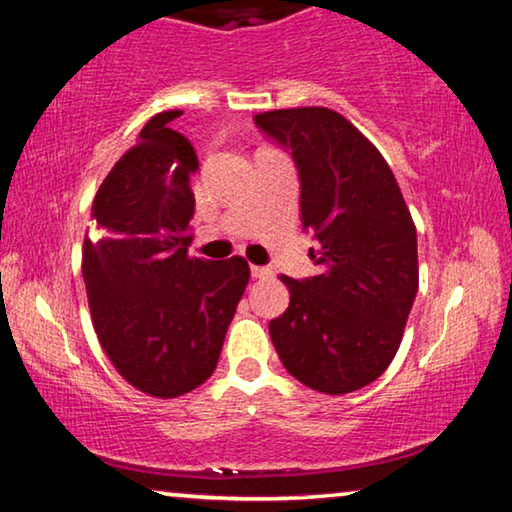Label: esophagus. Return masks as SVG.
Here are the masks:
<instances>
[{"instance_id": "34e87169", "label": "esophagus", "mask_w": 512, "mask_h": 512, "mask_svg": "<svg viewBox=\"0 0 512 512\" xmlns=\"http://www.w3.org/2000/svg\"><path fill=\"white\" fill-rule=\"evenodd\" d=\"M250 276L253 278H269L271 271L266 266H250Z\"/></svg>"}]
</instances>
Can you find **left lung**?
Segmentation results:
<instances>
[{"label": "left lung", "mask_w": 512, "mask_h": 512, "mask_svg": "<svg viewBox=\"0 0 512 512\" xmlns=\"http://www.w3.org/2000/svg\"><path fill=\"white\" fill-rule=\"evenodd\" d=\"M255 126L292 154L317 276L287 278L289 308L271 319L287 372L319 393L375 381L398 352L418 292L416 227L384 156L329 108L273 110Z\"/></svg>", "instance_id": "left-lung-1"}]
</instances>
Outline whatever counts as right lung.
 <instances>
[{
    "instance_id": "add662e5",
    "label": "right lung",
    "mask_w": 512,
    "mask_h": 512,
    "mask_svg": "<svg viewBox=\"0 0 512 512\" xmlns=\"http://www.w3.org/2000/svg\"><path fill=\"white\" fill-rule=\"evenodd\" d=\"M179 114L149 119L114 163L82 253L98 340L119 375L154 398H177L213 375L250 278L243 257H188L200 160L170 128Z\"/></svg>"
}]
</instances>
